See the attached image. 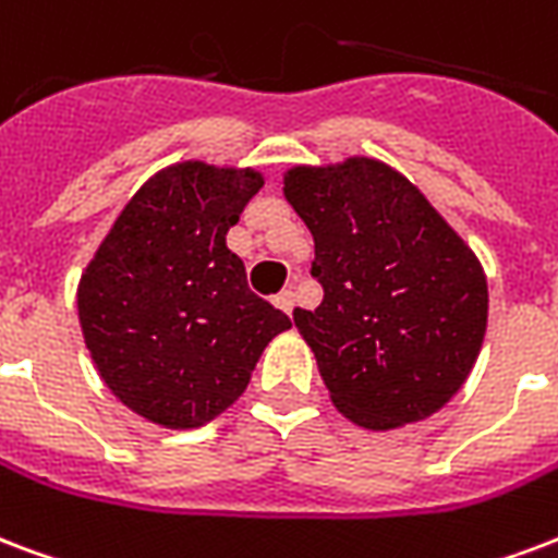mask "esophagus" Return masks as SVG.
I'll return each instance as SVG.
<instances>
[{
	"label": "esophagus",
	"mask_w": 558,
	"mask_h": 558,
	"mask_svg": "<svg viewBox=\"0 0 558 558\" xmlns=\"http://www.w3.org/2000/svg\"><path fill=\"white\" fill-rule=\"evenodd\" d=\"M275 304H278L283 313H292V307H295V292H292V289H283V292L275 295Z\"/></svg>",
	"instance_id": "esophagus-1"
}]
</instances>
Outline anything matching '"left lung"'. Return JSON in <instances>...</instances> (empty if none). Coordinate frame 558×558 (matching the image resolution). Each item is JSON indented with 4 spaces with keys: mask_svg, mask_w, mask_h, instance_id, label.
Wrapping results in <instances>:
<instances>
[{
    "mask_svg": "<svg viewBox=\"0 0 558 558\" xmlns=\"http://www.w3.org/2000/svg\"><path fill=\"white\" fill-rule=\"evenodd\" d=\"M283 195L316 242L325 298L292 313L330 401L365 430L439 412L477 363L488 287L477 254L418 186L374 157L292 166Z\"/></svg>",
    "mask_w": 558,
    "mask_h": 558,
    "instance_id": "1",
    "label": "left lung"
}]
</instances>
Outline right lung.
Instances as JSON below:
<instances>
[{
    "label": "right lung",
    "instance_id": "right-lung-1",
    "mask_svg": "<svg viewBox=\"0 0 558 558\" xmlns=\"http://www.w3.org/2000/svg\"><path fill=\"white\" fill-rule=\"evenodd\" d=\"M260 186L257 169L166 166L81 275V333L101 380L160 427L193 430L228 410L263 348L292 327L251 292L225 242Z\"/></svg>",
    "mask_w": 558,
    "mask_h": 558
}]
</instances>
